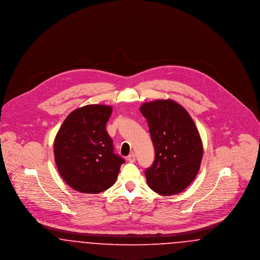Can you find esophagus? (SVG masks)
<instances>
[{"label":"esophagus","mask_w":260,"mask_h":260,"mask_svg":"<svg viewBox=\"0 0 260 260\" xmlns=\"http://www.w3.org/2000/svg\"><path fill=\"white\" fill-rule=\"evenodd\" d=\"M127 161L129 162H135L136 161V154L135 153H132L127 156Z\"/></svg>","instance_id":"obj_1"}]
</instances>
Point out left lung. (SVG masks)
<instances>
[{
	"mask_svg": "<svg viewBox=\"0 0 260 260\" xmlns=\"http://www.w3.org/2000/svg\"><path fill=\"white\" fill-rule=\"evenodd\" d=\"M155 149V160L145 171L149 187L164 196L179 194L195 179L203 158V144L193 119L171 99L143 103Z\"/></svg>",
	"mask_w": 260,
	"mask_h": 260,
	"instance_id": "obj_1",
	"label": "left lung"
}]
</instances>
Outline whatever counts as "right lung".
Returning a JSON list of instances; mask_svg holds the SVG:
<instances>
[{"label": "right lung", "instance_id": "obj_1", "mask_svg": "<svg viewBox=\"0 0 260 260\" xmlns=\"http://www.w3.org/2000/svg\"><path fill=\"white\" fill-rule=\"evenodd\" d=\"M112 107L91 104L71 112L54 139L53 152L63 180L81 193L110 188L124 160L114 153L106 123Z\"/></svg>", "mask_w": 260, "mask_h": 260}]
</instances>
